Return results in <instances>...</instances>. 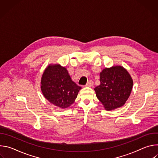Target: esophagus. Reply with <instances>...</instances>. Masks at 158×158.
<instances>
[{
  "label": "esophagus",
  "instance_id": "1",
  "mask_svg": "<svg viewBox=\"0 0 158 158\" xmlns=\"http://www.w3.org/2000/svg\"><path fill=\"white\" fill-rule=\"evenodd\" d=\"M93 85H94V82L92 80H90L87 82L86 86L87 87H92V86H93Z\"/></svg>",
  "mask_w": 158,
  "mask_h": 158
}]
</instances>
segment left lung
I'll use <instances>...</instances> for the list:
<instances>
[{
	"mask_svg": "<svg viewBox=\"0 0 158 158\" xmlns=\"http://www.w3.org/2000/svg\"><path fill=\"white\" fill-rule=\"evenodd\" d=\"M100 82L94 91L104 109L112 110L123 106L133 86V80L124 67L121 65L106 67L100 73Z\"/></svg>",
	"mask_w": 158,
	"mask_h": 158,
	"instance_id": "obj_1",
	"label": "left lung"
}]
</instances>
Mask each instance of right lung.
Listing matches in <instances>:
<instances>
[{
  "label": "right lung",
  "instance_id": "right-lung-1",
  "mask_svg": "<svg viewBox=\"0 0 158 158\" xmlns=\"http://www.w3.org/2000/svg\"><path fill=\"white\" fill-rule=\"evenodd\" d=\"M43 96L49 102L61 109L73 104L82 88L72 81L65 67L49 64L45 69L40 82Z\"/></svg>",
  "mask_w": 158,
  "mask_h": 158
}]
</instances>
